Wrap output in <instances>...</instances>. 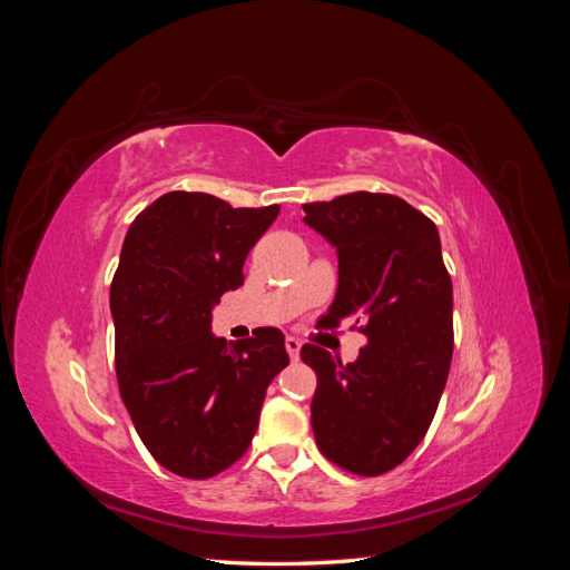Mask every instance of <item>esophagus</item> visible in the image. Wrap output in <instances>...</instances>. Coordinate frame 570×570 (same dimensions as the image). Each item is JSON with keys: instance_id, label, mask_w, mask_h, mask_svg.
I'll return each mask as SVG.
<instances>
[{"instance_id": "obj_1", "label": "esophagus", "mask_w": 570, "mask_h": 570, "mask_svg": "<svg viewBox=\"0 0 570 570\" xmlns=\"http://www.w3.org/2000/svg\"><path fill=\"white\" fill-rule=\"evenodd\" d=\"M285 350L289 354V358H297L299 356V350H302V342L297 337H285Z\"/></svg>"}]
</instances>
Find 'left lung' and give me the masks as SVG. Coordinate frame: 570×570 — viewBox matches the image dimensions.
<instances>
[{
	"instance_id": "obj_1",
	"label": "left lung",
	"mask_w": 570,
	"mask_h": 570,
	"mask_svg": "<svg viewBox=\"0 0 570 570\" xmlns=\"http://www.w3.org/2000/svg\"><path fill=\"white\" fill-rule=\"evenodd\" d=\"M304 220L335 245L340 278L321 318H354L366 347L342 366L304 344L316 371L312 425L321 454L356 475L396 469L435 419L454 352L452 278L435 223L402 197L352 193L308 202Z\"/></svg>"
}]
</instances>
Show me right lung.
I'll return each instance as SVG.
<instances>
[{
  "label": "right lung",
  "instance_id": "1",
  "mask_svg": "<svg viewBox=\"0 0 570 570\" xmlns=\"http://www.w3.org/2000/svg\"><path fill=\"white\" fill-rule=\"evenodd\" d=\"M281 206L233 209L206 193H166L135 216L111 281L116 377L137 435L170 473L206 480L243 459L285 335L256 327L228 344L212 308Z\"/></svg>",
  "mask_w": 570,
  "mask_h": 570
}]
</instances>
